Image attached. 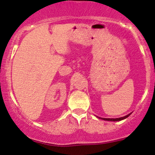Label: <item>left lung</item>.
I'll use <instances>...</instances> for the list:
<instances>
[{
    "label": "left lung",
    "mask_w": 155,
    "mask_h": 155,
    "mask_svg": "<svg viewBox=\"0 0 155 155\" xmlns=\"http://www.w3.org/2000/svg\"><path fill=\"white\" fill-rule=\"evenodd\" d=\"M131 113H130V114L126 115V116L121 117V118H101V119H102V120H108V121H119V120H124V119L128 118V117L129 116V115H131Z\"/></svg>",
    "instance_id": "8db88e82"
}]
</instances>
